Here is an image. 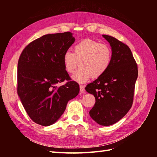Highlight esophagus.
Masks as SVG:
<instances>
[{
    "instance_id": "obj_1",
    "label": "esophagus",
    "mask_w": 157,
    "mask_h": 157,
    "mask_svg": "<svg viewBox=\"0 0 157 157\" xmlns=\"http://www.w3.org/2000/svg\"><path fill=\"white\" fill-rule=\"evenodd\" d=\"M80 91L81 93L85 92V87L84 85H80Z\"/></svg>"
}]
</instances>
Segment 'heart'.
I'll use <instances>...</instances> for the list:
<instances>
[{
	"label": "heart",
	"mask_w": 157,
	"mask_h": 157,
	"mask_svg": "<svg viewBox=\"0 0 157 157\" xmlns=\"http://www.w3.org/2000/svg\"><path fill=\"white\" fill-rule=\"evenodd\" d=\"M74 53L65 52L63 58L64 67L68 73H73L79 65L81 67L75 73L73 78L80 83H84L92 77H100L111 65L112 50L105 44L86 39L74 46Z\"/></svg>",
	"instance_id": "1"
}]
</instances>
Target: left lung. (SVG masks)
<instances>
[{
	"label": "left lung",
	"mask_w": 157,
	"mask_h": 157,
	"mask_svg": "<svg viewBox=\"0 0 157 157\" xmlns=\"http://www.w3.org/2000/svg\"><path fill=\"white\" fill-rule=\"evenodd\" d=\"M103 36L111 47V65L85 89L96 98L89 112L90 117L99 125L106 126L119 121L132 107L138 70L129 47L115 37Z\"/></svg>",
	"instance_id": "8db88e82"
}]
</instances>
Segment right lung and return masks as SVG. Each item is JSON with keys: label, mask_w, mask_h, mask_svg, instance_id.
Masks as SVG:
<instances>
[{"label": "right lung", "mask_w": 157, "mask_h": 157, "mask_svg": "<svg viewBox=\"0 0 157 157\" xmlns=\"http://www.w3.org/2000/svg\"><path fill=\"white\" fill-rule=\"evenodd\" d=\"M71 32L42 36L23 49L17 64V94L31 119L44 126L53 124L68 101L79 93L64 67L65 52L75 40ZM68 82L59 87L56 84Z\"/></svg>", "instance_id": "right-lung-1"}]
</instances>
